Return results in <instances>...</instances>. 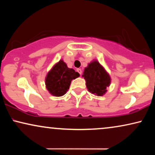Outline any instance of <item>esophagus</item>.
I'll return each instance as SVG.
<instances>
[{
	"instance_id": "1",
	"label": "esophagus",
	"mask_w": 155,
	"mask_h": 155,
	"mask_svg": "<svg viewBox=\"0 0 155 155\" xmlns=\"http://www.w3.org/2000/svg\"><path fill=\"white\" fill-rule=\"evenodd\" d=\"M77 71H78V73L80 74V75H81L82 74V70L80 69V68H78L77 69Z\"/></svg>"
}]
</instances>
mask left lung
Returning <instances> with one entry per match:
<instances>
[{"mask_svg":"<svg viewBox=\"0 0 155 155\" xmlns=\"http://www.w3.org/2000/svg\"><path fill=\"white\" fill-rule=\"evenodd\" d=\"M86 81L88 91L96 96H103L111 84V78L97 60L92 61L84 70L82 75Z\"/></svg>","mask_w":155,"mask_h":155,"instance_id":"1","label":"left lung"}]
</instances>
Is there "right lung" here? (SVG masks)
I'll use <instances>...</instances> for the list:
<instances>
[{
  "label": "right lung",
  "mask_w": 155,
  "mask_h": 155,
  "mask_svg": "<svg viewBox=\"0 0 155 155\" xmlns=\"http://www.w3.org/2000/svg\"><path fill=\"white\" fill-rule=\"evenodd\" d=\"M80 74L73 68H68L62 59L56 63L46 75V87L53 96L61 97L69 90L71 81Z\"/></svg>",
  "instance_id": "obj_1"
}]
</instances>
